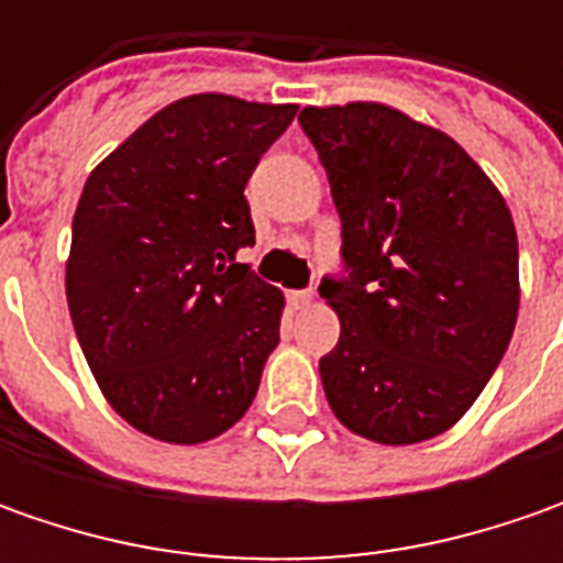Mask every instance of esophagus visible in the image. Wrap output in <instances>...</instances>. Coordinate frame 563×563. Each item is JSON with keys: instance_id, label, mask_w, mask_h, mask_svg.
I'll list each match as a JSON object with an SVG mask.
<instances>
[{"instance_id": "1", "label": "esophagus", "mask_w": 563, "mask_h": 563, "mask_svg": "<svg viewBox=\"0 0 563 563\" xmlns=\"http://www.w3.org/2000/svg\"><path fill=\"white\" fill-rule=\"evenodd\" d=\"M288 303L294 310H303V307L313 303V291H288Z\"/></svg>"}]
</instances>
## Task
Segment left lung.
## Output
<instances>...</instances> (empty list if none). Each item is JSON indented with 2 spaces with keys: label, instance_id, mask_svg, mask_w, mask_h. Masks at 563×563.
I'll use <instances>...</instances> for the list:
<instances>
[{
  "label": "left lung",
  "instance_id": "left-lung-1",
  "mask_svg": "<svg viewBox=\"0 0 563 563\" xmlns=\"http://www.w3.org/2000/svg\"><path fill=\"white\" fill-rule=\"evenodd\" d=\"M300 128L341 216V319L319 360L329 407L378 444H417L464 417L508 351L517 228L488 175L448 134L382 102L307 106Z\"/></svg>",
  "mask_w": 563,
  "mask_h": 563
}]
</instances>
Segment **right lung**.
Instances as JSON below:
<instances>
[{
    "label": "right lung",
    "mask_w": 563,
    "mask_h": 563,
    "mask_svg": "<svg viewBox=\"0 0 563 563\" xmlns=\"http://www.w3.org/2000/svg\"><path fill=\"white\" fill-rule=\"evenodd\" d=\"M297 106L185 97L90 172L71 222L65 294L80 351L121 420L200 444L247 413L285 297L238 250L244 197Z\"/></svg>",
    "instance_id": "add662e5"
}]
</instances>
